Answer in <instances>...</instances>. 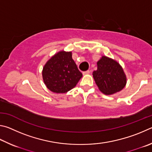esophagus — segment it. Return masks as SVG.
I'll list each match as a JSON object with an SVG mask.
<instances>
[{
    "mask_svg": "<svg viewBox=\"0 0 152 152\" xmlns=\"http://www.w3.org/2000/svg\"><path fill=\"white\" fill-rule=\"evenodd\" d=\"M89 73H90V71L89 70L88 71H83V75H86L89 74Z\"/></svg>",
    "mask_w": 152,
    "mask_h": 152,
    "instance_id": "1",
    "label": "esophagus"
}]
</instances>
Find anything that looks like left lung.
I'll use <instances>...</instances> for the list:
<instances>
[{
	"mask_svg": "<svg viewBox=\"0 0 152 152\" xmlns=\"http://www.w3.org/2000/svg\"><path fill=\"white\" fill-rule=\"evenodd\" d=\"M97 65V69L93 72V77L98 88L103 94L112 95L124 88L127 77L118 61L102 56Z\"/></svg>",
	"mask_w": 152,
	"mask_h": 152,
	"instance_id": "1",
	"label": "left lung"
}]
</instances>
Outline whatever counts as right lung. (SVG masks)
Instances as JSON below:
<instances>
[{
	"label": "right lung",
	"instance_id": "1",
	"mask_svg": "<svg viewBox=\"0 0 152 152\" xmlns=\"http://www.w3.org/2000/svg\"><path fill=\"white\" fill-rule=\"evenodd\" d=\"M42 75L50 91L65 94L76 86L83 75L72 58V52L61 50L45 63Z\"/></svg>",
	"mask_w": 152,
	"mask_h": 152
}]
</instances>
